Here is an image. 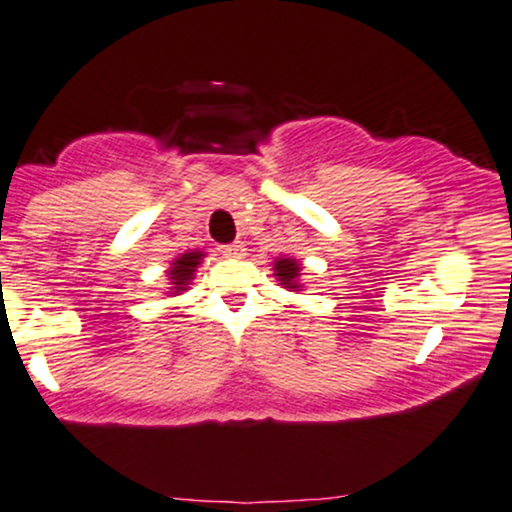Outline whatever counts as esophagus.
I'll use <instances>...</instances> for the list:
<instances>
[{
  "instance_id": "34e87169",
  "label": "esophagus",
  "mask_w": 512,
  "mask_h": 512,
  "mask_svg": "<svg viewBox=\"0 0 512 512\" xmlns=\"http://www.w3.org/2000/svg\"><path fill=\"white\" fill-rule=\"evenodd\" d=\"M221 252H224L226 257H243L245 255V243H243V240H233V243L221 245Z\"/></svg>"
}]
</instances>
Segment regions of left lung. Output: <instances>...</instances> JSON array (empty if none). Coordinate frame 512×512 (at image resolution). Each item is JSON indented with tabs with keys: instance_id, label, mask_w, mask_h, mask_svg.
<instances>
[{
	"instance_id": "obj_1",
	"label": "left lung",
	"mask_w": 512,
	"mask_h": 512,
	"mask_svg": "<svg viewBox=\"0 0 512 512\" xmlns=\"http://www.w3.org/2000/svg\"><path fill=\"white\" fill-rule=\"evenodd\" d=\"M274 269H276V276H279V281L283 283V286H286V288L298 286V283H295V279H298V272H300L298 262H295V260H279L274 264Z\"/></svg>"
}]
</instances>
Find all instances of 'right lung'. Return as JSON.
<instances>
[{
    "label": "right lung",
    "instance_id": "obj_1",
    "mask_svg": "<svg viewBox=\"0 0 512 512\" xmlns=\"http://www.w3.org/2000/svg\"><path fill=\"white\" fill-rule=\"evenodd\" d=\"M200 257V252H188L181 260L174 262V267H171V279H174L176 288H186L188 279H193V272L197 264H200Z\"/></svg>",
    "mask_w": 512,
    "mask_h": 512
}]
</instances>
